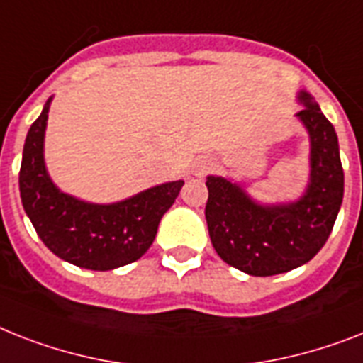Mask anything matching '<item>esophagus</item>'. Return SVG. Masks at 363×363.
Masks as SVG:
<instances>
[{
  "instance_id": "esophagus-1",
  "label": "esophagus",
  "mask_w": 363,
  "mask_h": 363,
  "mask_svg": "<svg viewBox=\"0 0 363 363\" xmlns=\"http://www.w3.org/2000/svg\"><path fill=\"white\" fill-rule=\"evenodd\" d=\"M211 169H212V162L208 160V158H199V160H196L194 167H191V173H194L196 177H203V175H207Z\"/></svg>"
}]
</instances>
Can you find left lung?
<instances>
[{
	"label": "left lung",
	"instance_id": "obj_1",
	"mask_svg": "<svg viewBox=\"0 0 363 363\" xmlns=\"http://www.w3.org/2000/svg\"><path fill=\"white\" fill-rule=\"evenodd\" d=\"M296 113L309 134V182L291 203L263 205L240 184L207 177L205 207L216 253L250 276H274L306 264L328 240L343 201V167L334 126L313 96L300 91Z\"/></svg>",
	"mask_w": 363,
	"mask_h": 363
}]
</instances>
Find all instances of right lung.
Returning a JSON list of instances; mask_svg holds the SVG:
<instances>
[{
  "instance_id": "add662e5",
  "label": "right lung",
  "mask_w": 363,
  "mask_h": 363,
  "mask_svg": "<svg viewBox=\"0 0 363 363\" xmlns=\"http://www.w3.org/2000/svg\"><path fill=\"white\" fill-rule=\"evenodd\" d=\"M52 99L46 100L23 143L20 197L46 248L67 263L113 270L134 263L151 248L158 223L175 203L184 181L143 190L123 201L99 205L59 190L44 164V132Z\"/></svg>"
}]
</instances>
